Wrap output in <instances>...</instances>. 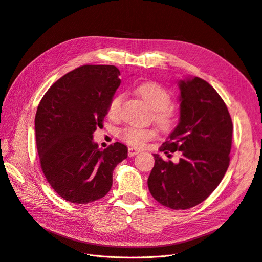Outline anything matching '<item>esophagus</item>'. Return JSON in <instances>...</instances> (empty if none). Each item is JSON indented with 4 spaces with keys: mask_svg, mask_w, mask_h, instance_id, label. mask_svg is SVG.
<instances>
[{
    "mask_svg": "<svg viewBox=\"0 0 262 262\" xmlns=\"http://www.w3.org/2000/svg\"><path fill=\"white\" fill-rule=\"evenodd\" d=\"M139 153H140V149H137V148H134V147H129V149H128L129 156H136Z\"/></svg>",
    "mask_w": 262,
    "mask_h": 262,
    "instance_id": "obj_1",
    "label": "esophagus"
}]
</instances>
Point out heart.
<instances>
[{
  "label": "heart",
  "instance_id": "1",
  "mask_svg": "<svg viewBox=\"0 0 262 262\" xmlns=\"http://www.w3.org/2000/svg\"><path fill=\"white\" fill-rule=\"evenodd\" d=\"M136 93L143 99L150 109H153V120L164 130L171 129L176 121L175 114L169 107L171 104L170 93L155 82L141 83L136 87ZM123 100L122 94H116L109 100L107 106V115L110 118H117L120 113ZM155 137V131L152 129L138 128V126H126L121 131L122 140L130 145L142 146L146 141Z\"/></svg>",
  "mask_w": 262,
  "mask_h": 262
}]
</instances>
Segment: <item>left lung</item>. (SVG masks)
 I'll return each instance as SVG.
<instances>
[{
    "mask_svg": "<svg viewBox=\"0 0 262 262\" xmlns=\"http://www.w3.org/2000/svg\"><path fill=\"white\" fill-rule=\"evenodd\" d=\"M179 123L160 147L168 156L181 152L177 164L158 154L147 179L154 199L172 210L201 203L215 190L229 166L233 123L224 100L200 77L179 81Z\"/></svg>",
    "mask_w": 262,
    "mask_h": 262,
    "instance_id": "obj_1",
    "label": "left lung"
}]
</instances>
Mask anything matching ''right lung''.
Wrapping results in <instances>:
<instances>
[{"label": "right lung", "mask_w": 262, "mask_h": 262, "mask_svg": "<svg viewBox=\"0 0 262 262\" xmlns=\"http://www.w3.org/2000/svg\"><path fill=\"white\" fill-rule=\"evenodd\" d=\"M119 75L114 66H82L59 78L38 105L35 130L41 169L69 202L85 204L105 196L115 167L128 157L122 143L101 150L93 141L121 83Z\"/></svg>", "instance_id": "right-lung-1"}]
</instances>
